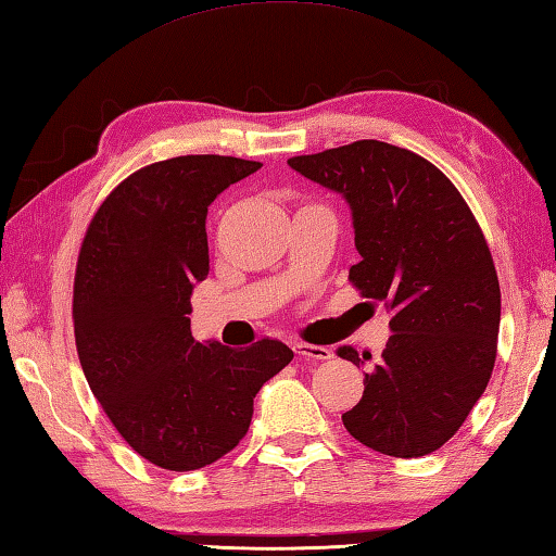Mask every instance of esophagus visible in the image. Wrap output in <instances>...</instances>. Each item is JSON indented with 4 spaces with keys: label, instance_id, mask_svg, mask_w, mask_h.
<instances>
[{
    "label": "esophagus",
    "instance_id": "obj_1",
    "mask_svg": "<svg viewBox=\"0 0 556 556\" xmlns=\"http://www.w3.org/2000/svg\"><path fill=\"white\" fill-rule=\"evenodd\" d=\"M295 353L300 358L312 361V363H321V361H331L333 351L327 349V345H314V343H295Z\"/></svg>",
    "mask_w": 556,
    "mask_h": 556
}]
</instances>
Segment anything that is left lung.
Here are the masks:
<instances>
[{"instance_id": "left-lung-1", "label": "left lung", "mask_w": 556, "mask_h": 556, "mask_svg": "<svg viewBox=\"0 0 556 556\" xmlns=\"http://www.w3.org/2000/svg\"><path fill=\"white\" fill-rule=\"evenodd\" d=\"M288 164L345 198L361 254L349 280L392 309V337L365 372L363 400L341 416L345 431L382 455L433 453L465 424L496 361L501 290L472 211L438 166L380 140ZM339 355L363 365L351 345Z\"/></svg>"}]
</instances>
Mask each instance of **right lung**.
I'll return each instance as SVG.
<instances>
[{"label":"right lung","mask_w":556,"mask_h":556,"mask_svg":"<svg viewBox=\"0 0 556 556\" xmlns=\"http://www.w3.org/2000/svg\"><path fill=\"white\" fill-rule=\"evenodd\" d=\"M256 169L219 154L144 166L113 188L79 249L72 317L84 377L125 443L172 472L227 455L261 387L292 361L274 339L198 343L188 319L211 270L207 205Z\"/></svg>","instance_id":"add662e5"}]
</instances>
